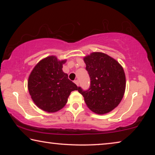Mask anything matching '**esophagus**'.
<instances>
[{"label":"esophagus","instance_id":"esophagus-1","mask_svg":"<svg viewBox=\"0 0 155 155\" xmlns=\"http://www.w3.org/2000/svg\"><path fill=\"white\" fill-rule=\"evenodd\" d=\"M74 83H75V84H76V85H77V86L79 85V81H78V80H75V81H74Z\"/></svg>","mask_w":155,"mask_h":155}]
</instances>
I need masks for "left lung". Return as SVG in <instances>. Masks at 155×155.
<instances>
[{
	"instance_id": "left-lung-1",
	"label": "left lung",
	"mask_w": 155,
	"mask_h": 155,
	"mask_svg": "<svg viewBox=\"0 0 155 155\" xmlns=\"http://www.w3.org/2000/svg\"><path fill=\"white\" fill-rule=\"evenodd\" d=\"M84 61L90 86L86 90L78 87L77 90L89 109L98 114H107L118 105L124 96V70L117 61L102 52H93L85 57Z\"/></svg>"
}]
</instances>
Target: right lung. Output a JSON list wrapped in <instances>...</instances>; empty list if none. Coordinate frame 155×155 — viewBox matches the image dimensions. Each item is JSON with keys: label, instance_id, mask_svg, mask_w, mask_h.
<instances>
[{"label": "right lung", "instance_id": "1", "mask_svg": "<svg viewBox=\"0 0 155 155\" xmlns=\"http://www.w3.org/2000/svg\"><path fill=\"white\" fill-rule=\"evenodd\" d=\"M64 61L50 56L38 63L28 81V91L34 103L44 111H59L67 103L71 91L77 90L75 83L62 70Z\"/></svg>", "mask_w": 155, "mask_h": 155}]
</instances>
